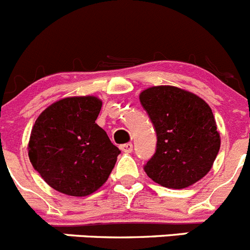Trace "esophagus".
I'll return each mask as SVG.
<instances>
[{"label":"esophagus","instance_id":"1","mask_svg":"<svg viewBox=\"0 0 250 250\" xmlns=\"http://www.w3.org/2000/svg\"><path fill=\"white\" fill-rule=\"evenodd\" d=\"M132 144L131 143H127V144H124V145H121L120 146V149L123 150L124 152H127V154H129V152H131L132 151Z\"/></svg>","mask_w":250,"mask_h":250}]
</instances>
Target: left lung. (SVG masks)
I'll return each instance as SVG.
<instances>
[{"instance_id":"1","label":"left lung","mask_w":250,"mask_h":250,"mask_svg":"<svg viewBox=\"0 0 250 250\" xmlns=\"http://www.w3.org/2000/svg\"><path fill=\"white\" fill-rule=\"evenodd\" d=\"M140 103L155 127L156 151L144 167L161 187L184 189L204 178L220 149V135L210 106L176 86H152Z\"/></svg>"}]
</instances>
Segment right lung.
Listing matches in <instances>:
<instances>
[{
    "instance_id": "obj_1",
    "label": "right lung",
    "mask_w": 250,
    "mask_h": 250,
    "mask_svg": "<svg viewBox=\"0 0 250 250\" xmlns=\"http://www.w3.org/2000/svg\"><path fill=\"white\" fill-rule=\"evenodd\" d=\"M103 106L96 96H72L51 104L31 130L28 158L55 190L87 196L100 189L120 154L95 123Z\"/></svg>"
}]
</instances>
